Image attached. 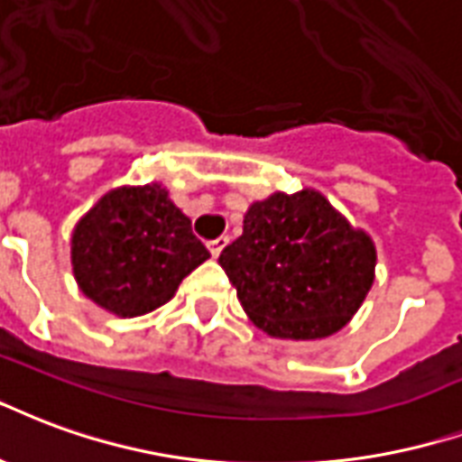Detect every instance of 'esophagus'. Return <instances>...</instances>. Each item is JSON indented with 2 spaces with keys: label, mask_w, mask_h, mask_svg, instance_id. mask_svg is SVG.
<instances>
[{
  "label": "esophagus",
  "mask_w": 462,
  "mask_h": 462,
  "mask_svg": "<svg viewBox=\"0 0 462 462\" xmlns=\"http://www.w3.org/2000/svg\"><path fill=\"white\" fill-rule=\"evenodd\" d=\"M226 244H228L226 236H221V238H214V241H208V254L214 255V258H218V254H221V251L226 248Z\"/></svg>",
  "instance_id": "1"
}]
</instances>
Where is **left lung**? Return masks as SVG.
Instances as JSON below:
<instances>
[{
    "instance_id": "left-lung-1",
    "label": "left lung",
    "mask_w": 462,
    "mask_h": 462,
    "mask_svg": "<svg viewBox=\"0 0 462 462\" xmlns=\"http://www.w3.org/2000/svg\"><path fill=\"white\" fill-rule=\"evenodd\" d=\"M218 263L255 328L278 339H322L372 291L376 245L325 194L275 191L248 207L244 234Z\"/></svg>"
}]
</instances>
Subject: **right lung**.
<instances>
[{
    "label": "right lung",
    "instance_id": "1",
    "mask_svg": "<svg viewBox=\"0 0 462 462\" xmlns=\"http://www.w3.org/2000/svg\"><path fill=\"white\" fill-rule=\"evenodd\" d=\"M207 258L189 217L157 181L110 189L70 234V265L80 292L117 318L162 308Z\"/></svg>",
    "mask_w": 462,
    "mask_h": 462
}]
</instances>
